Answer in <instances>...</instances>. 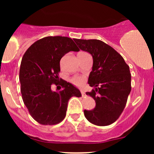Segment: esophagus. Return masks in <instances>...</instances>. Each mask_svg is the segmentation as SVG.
I'll return each mask as SVG.
<instances>
[{"label":"esophagus","mask_w":154,"mask_h":154,"mask_svg":"<svg viewBox=\"0 0 154 154\" xmlns=\"http://www.w3.org/2000/svg\"><path fill=\"white\" fill-rule=\"evenodd\" d=\"M81 93H82V97L85 96V91H83L82 90H81Z\"/></svg>","instance_id":"obj_1"}]
</instances>
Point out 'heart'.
<instances>
[{
	"mask_svg": "<svg viewBox=\"0 0 154 154\" xmlns=\"http://www.w3.org/2000/svg\"><path fill=\"white\" fill-rule=\"evenodd\" d=\"M70 82L77 87H82L85 84V79L81 76H75L70 79Z\"/></svg>",
	"mask_w": 154,
	"mask_h": 154,
	"instance_id": "obj_1",
	"label": "heart"
}]
</instances>
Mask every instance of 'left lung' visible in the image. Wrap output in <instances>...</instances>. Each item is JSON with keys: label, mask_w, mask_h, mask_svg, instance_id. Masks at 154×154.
<instances>
[{"label": "left lung", "mask_w": 154, "mask_h": 154, "mask_svg": "<svg viewBox=\"0 0 154 154\" xmlns=\"http://www.w3.org/2000/svg\"><path fill=\"white\" fill-rule=\"evenodd\" d=\"M81 50L93 56V69L88 84L95 89L86 95L95 100V109L84 111L90 122L107 126L118 119L131 91L130 67L112 47L99 40L74 39Z\"/></svg>", "instance_id": "left-lung-1"}]
</instances>
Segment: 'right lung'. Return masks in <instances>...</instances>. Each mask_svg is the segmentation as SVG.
I'll use <instances>...</instances> for the list:
<instances>
[{
  "label": "right lung",
  "mask_w": 154,
  "mask_h": 154,
  "mask_svg": "<svg viewBox=\"0 0 154 154\" xmlns=\"http://www.w3.org/2000/svg\"><path fill=\"white\" fill-rule=\"evenodd\" d=\"M72 38L48 36L37 40L23 56L19 70L21 93L32 117L40 125H54L66 116L67 104L80 91L60 79V60L69 51H79ZM62 90L52 91L51 85Z\"/></svg>",
  "instance_id": "right-lung-1"
}]
</instances>
